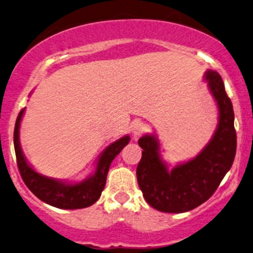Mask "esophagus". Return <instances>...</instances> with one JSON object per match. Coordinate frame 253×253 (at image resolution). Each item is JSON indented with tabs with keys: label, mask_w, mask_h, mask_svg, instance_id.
<instances>
[{
	"label": "esophagus",
	"mask_w": 253,
	"mask_h": 253,
	"mask_svg": "<svg viewBox=\"0 0 253 253\" xmlns=\"http://www.w3.org/2000/svg\"><path fill=\"white\" fill-rule=\"evenodd\" d=\"M147 130V126L143 122H135L131 126V131L134 137H140L141 135L144 134V131Z\"/></svg>",
	"instance_id": "esophagus-1"
}]
</instances>
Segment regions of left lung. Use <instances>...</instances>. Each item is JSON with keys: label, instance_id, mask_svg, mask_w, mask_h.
<instances>
[{"label": "left lung", "instance_id": "1", "mask_svg": "<svg viewBox=\"0 0 253 253\" xmlns=\"http://www.w3.org/2000/svg\"><path fill=\"white\" fill-rule=\"evenodd\" d=\"M209 89L218 106V124L214 136L195 159L169 171L159 154V142L142 136L143 152L136 169L137 183L149 206L164 212H185L206 202L231 169L237 150L234 112L220 74L206 73Z\"/></svg>", "mask_w": 253, "mask_h": 253}]
</instances>
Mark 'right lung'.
<instances>
[{"label":"right lung","mask_w":253,"mask_h":253,"mask_svg":"<svg viewBox=\"0 0 253 253\" xmlns=\"http://www.w3.org/2000/svg\"><path fill=\"white\" fill-rule=\"evenodd\" d=\"M25 109L20 111L14 127V148H15L16 164L22 180L26 186L42 202L61 209H81L92 206L100 197L106 184L107 172L112 160L121 150L129 143V136L119 138L110 144L101 154L94 174L79 184H65L61 180L47 178L37 173L22 154L19 141V129Z\"/></svg>","instance_id":"right-lung-1"}]
</instances>
